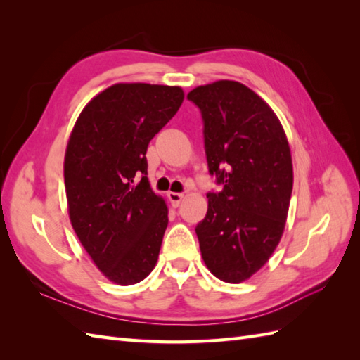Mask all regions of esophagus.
Here are the masks:
<instances>
[{"mask_svg":"<svg viewBox=\"0 0 360 360\" xmlns=\"http://www.w3.org/2000/svg\"><path fill=\"white\" fill-rule=\"evenodd\" d=\"M167 196H168V200H170L173 207H178V205L182 202V200L186 198L184 193H176V192H168Z\"/></svg>","mask_w":360,"mask_h":360,"instance_id":"esophagus-1","label":"esophagus"}]
</instances>
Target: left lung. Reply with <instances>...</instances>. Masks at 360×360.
<instances>
[{
	"label": "left lung",
	"mask_w": 360,
	"mask_h": 360,
	"mask_svg": "<svg viewBox=\"0 0 360 360\" xmlns=\"http://www.w3.org/2000/svg\"><path fill=\"white\" fill-rule=\"evenodd\" d=\"M209 172L223 192L209 193L196 226L205 266L226 283H243L269 262L285 232L294 184L292 158L277 114L235 80L196 86Z\"/></svg>",
	"instance_id": "left-lung-1"
}]
</instances>
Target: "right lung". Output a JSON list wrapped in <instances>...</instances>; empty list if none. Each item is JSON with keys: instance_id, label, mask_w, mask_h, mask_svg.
<instances>
[{"instance_id": "right-lung-1", "label": "right lung", "mask_w": 360, "mask_h": 360, "mask_svg": "<svg viewBox=\"0 0 360 360\" xmlns=\"http://www.w3.org/2000/svg\"><path fill=\"white\" fill-rule=\"evenodd\" d=\"M182 101L181 86L116 83L86 103L68 141L63 168L72 229L116 285H136L156 266L168 207L150 187L145 153Z\"/></svg>"}]
</instances>
